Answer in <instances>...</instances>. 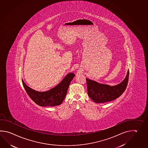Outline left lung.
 <instances>
[{"mask_svg":"<svg viewBox=\"0 0 148 148\" xmlns=\"http://www.w3.org/2000/svg\"><path fill=\"white\" fill-rule=\"evenodd\" d=\"M129 71H127L125 79L117 85L111 86L86 79L88 94L94 102H108L121 96L125 90L128 83Z\"/></svg>","mask_w":148,"mask_h":148,"instance_id":"obj_1","label":"left lung"}]
</instances>
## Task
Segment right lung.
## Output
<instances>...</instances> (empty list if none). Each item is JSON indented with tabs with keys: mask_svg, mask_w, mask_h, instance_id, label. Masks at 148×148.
<instances>
[{
	"mask_svg": "<svg viewBox=\"0 0 148 148\" xmlns=\"http://www.w3.org/2000/svg\"><path fill=\"white\" fill-rule=\"evenodd\" d=\"M74 73H69L56 86L46 92H37L28 87L21 79L25 90L30 99L37 105L42 106H53L61 104L66 95L68 88Z\"/></svg>",
	"mask_w": 148,
	"mask_h": 148,
	"instance_id": "add662e5",
	"label": "right lung"
}]
</instances>
